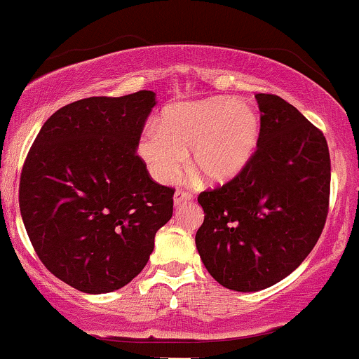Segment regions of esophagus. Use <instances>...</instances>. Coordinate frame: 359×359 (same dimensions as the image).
I'll return each instance as SVG.
<instances>
[{
    "mask_svg": "<svg viewBox=\"0 0 359 359\" xmlns=\"http://www.w3.org/2000/svg\"><path fill=\"white\" fill-rule=\"evenodd\" d=\"M192 199V194L191 192H185V191H177L175 196H174V204L175 205H180L184 203H187V201Z\"/></svg>",
    "mask_w": 359,
    "mask_h": 359,
    "instance_id": "34e87169",
    "label": "esophagus"
}]
</instances>
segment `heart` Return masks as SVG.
<instances>
[{"label":"heart","instance_id":"1","mask_svg":"<svg viewBox=\"0 0 359 359\" xmlns=\"http://www.w3.org/2000/svg\"><path fill=\"white\" fill-rule=\"evenodd\" d=\"M258 138L259 118L250 104L212 97L168 106L160 128L143 131L138 154L160 184L179 175L187 154L197 174L211 184H224L250 162Z\"/></svg>","mask_w":359,"mask_h":359}]
</instances>
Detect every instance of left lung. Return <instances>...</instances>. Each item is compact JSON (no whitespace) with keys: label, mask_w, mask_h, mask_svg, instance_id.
Here are the masks:
<instances>
[{"label":"left lung","mask_w":359,"mask_h":359,"mask_svg":"<svg viewBox=\"0 0 359 359\" xmlns=\"http://www.w3.org/2000/svg\"><path fill=\"white\" fill-rule=\"evenodd\" d=\"M259 138L245 168L201 192L196 245L216 282L257 292L311 253L329 211L331 158L319 128L275 94H257Z\"/></svg>","instance_id":"8db88e82"}]
</instances>
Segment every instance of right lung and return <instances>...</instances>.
<instances>
[{
  "mask_svg": "<svg viewBox=\"0 0 359 359\" xmlns=\"http://www.w3.org/2000/svg\"><path fill=\"white\" fill-rule=\"evenodd\" d=\"M155 93L86 97L43 123L20 175V211L40 262L67 285L106 294L145 269L175 189L137 154Z\"/></svg>",
  "mask_w": 359,
  "mask_h": 359,
  "instance_id": "1",
  "label": "right lung"
}]
</instances>
